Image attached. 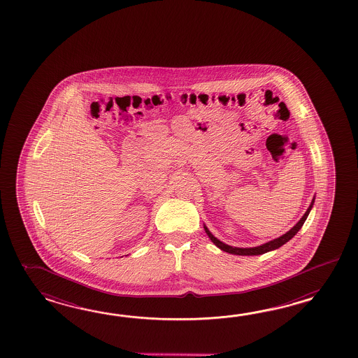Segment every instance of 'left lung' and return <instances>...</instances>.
Segmentation results:
<instances>
[{
	"label": "left lung",
	"instance_id": "8db88e82",
	"mask_svg": "<svg viewBox=\"0 0 358 358\" xmlns=\"http://www.w3.org/2000/svg\"><path fill=\"white\" fill-rule=\"evenodd\" d=\"M313 203H315V197L312 198L311 205L307 208V211L304 213L303 216L301 217V220L298 221L297 224H296L293 228L290 229L289 231H287L285 234H282V236H279V238H276V239H273V241H270V242H267V243L257 245V247L239 248V247L229 245V244L221 242L220 239H217L216 236H213V233L208 230V228H207L206 225H203V228H205L206 234L211 239V242H213L216 247H219L221 251L228 252V253H231V255H238V256H257V255H264V253H266V252L278 250L279 247H282V244L289 242L290 239L297 234L298 231H299V229L303 227L304 221H306L308 213L311 211Z\"/></svg>",
	"mask_w": 358,
	"mask_h": 358
}]
</instances>
